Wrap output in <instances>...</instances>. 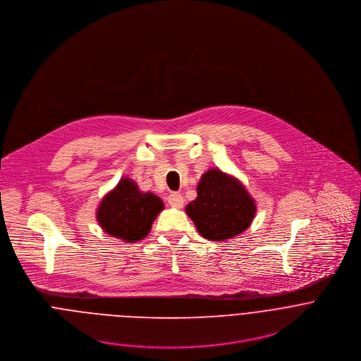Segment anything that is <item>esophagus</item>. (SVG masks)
<instances>
[{
	"label": "esophagus",
	"instance_id": "esophagus-1",
	"mask_svg": "<svg viewBox=\"0 0 361 361\" xmlns=\"http://www.w3.org/2000/svg\"><path fill=\"white\" fill-rule=\"evenodd\" d=\"M168 203H169V206L173 207V208H182L183 203H185V199L179 193H171L168 196Z\"/></svg>",
	"mask_w": 361,
	"mask_h": 361
}]
</instances>
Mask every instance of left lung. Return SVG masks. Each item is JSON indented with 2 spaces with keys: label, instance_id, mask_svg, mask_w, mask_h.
Listing matches in <instances>:
<instances>
[{
  "label": "left lung",
  "instance_id": "obj_1",
  "mask_svg": "<svg viewBox=\"0 0 361 361\" xmlns=\"http://www.w3.org/2000/svg\"><path fill=\"white\" fill-rule=\"evenodd\" d=\"M256 211V202L242 182L215 168L202 175L197 197L186 206V214L197 232L215 242L245 232L252 225Z\"/></svg>",
  "mask_w": 361,
  "mask_h": 361
}]
</instances>
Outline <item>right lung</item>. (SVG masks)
Listing matches in <instances>:
<instances>
[{
    "label": "right lung",
    "mask_w": 361,
    "mask_h": 361,
    "mask_svg": "<svg viewBox=\"0 0 361 361\" xmlns=\"http://www.w3.org/2000/svg\"><path fill=\"white\" fill-rule=\"evenodd\" d=\"M164 202L152 192H142L135 180L122 178L97 207L96 218L104 232L119 240L135 243L145 239Z\"/></svg>",
    "instance_id": "obj_1"
}]
</instances>
